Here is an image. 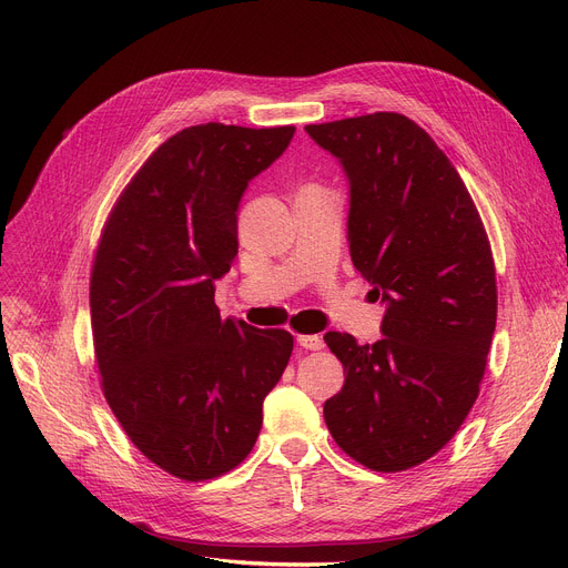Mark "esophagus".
I'll return each instance as SVG.
<instances>
[{
  "mask_svg": "<svg viewBox=\"0 0 568 568\" xmlns=\"http://www.w3.org/2000/svg\"><path fill=\"white\" fill-rule=\"evenodd\" d=\"M296 345L304 347V349H322L324 347V341L315 334H304V336H296Z\"/></svg>",
  "mask_w": 568,
  "mask_h": 568,
  "instance_id": "34e87169",
  "label": "esophagus"
}]
</instances>
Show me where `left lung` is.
Listing matches in <instances>:
<instances>
[{
	"label": "left lung",
	"instance_id": "1",
	"mask_svg": "<svg viewBox=\"0 0 568 568\" xmlns=\"http://www.w3.org/2000/svg\"><path fill=\"white\" fill-rule=\"evenodd\" d=\"M306 133L347 174L349 255L386 304L377 343L324 336L345 371L324 422L356 463L403 471L435 456L479 396L497 322L488 234L452 161L405 114Z\"/></svg>",
	"mask_w": 568,
	"mask_h": 568
}]
</instances>
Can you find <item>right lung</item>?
Listing matches in <instances>:
<instances>
[{"mask_svg": "<svg viewBox=\"0 0 568 568\" xmlns=\"http://www.w3.org/2000/svg\"><path fill=\"white\" fill-rule=\"evenodd\" d=\"M292 135L219 122L179 131L101 232L89 306L103 396L142 456L176 479H216L251 454L290 362L285 329L221 320L214 281L239 248V200Z\"/></svg>", "mask_w": 568, "mask_h": 568, "instance_id": "1", "label": "right lung"}]
</instances>
